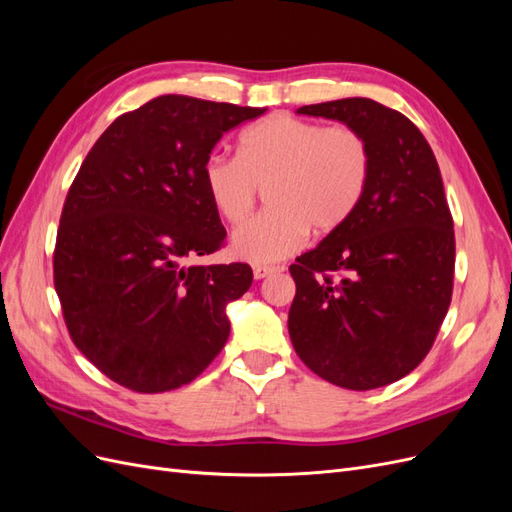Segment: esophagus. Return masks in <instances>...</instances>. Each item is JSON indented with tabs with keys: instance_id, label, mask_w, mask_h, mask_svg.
<instances>
[{
	"instance_id": "esophagus-1",
	"label": "esophagus",
	"mask_w": 512,
	"mask_h": 512,
	"mask_svg": "<svg viewBox=\"0 0 512 512\" xmlns=\"http://www.w3.org/2000/svg\"><path fill=\"white\" fill-rule=\"evenodd\" d=\"M277 271H282V269H280V267L256 265V267H254V277H256V280H265V277H269V275H273V273H277Z\"/></svg>"
}]
</instances>
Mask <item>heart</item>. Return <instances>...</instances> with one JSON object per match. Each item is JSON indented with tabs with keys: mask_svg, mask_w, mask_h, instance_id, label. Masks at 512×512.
Masks as SVG:
<instances>
[{
	"mask_svg": "<svg viewBox=\"0 0 512 512\" xmlns=\"http://www.w3.org/2000/svg\"><path fill=\"white\" fill-rule=\"evenodd\" d=\"M371 175V147L352 126L269 115L239 138V158L209 156L203 183L215 213L243 224L267 188V207L232 235V254L271 265L294 254L312 228H342L359 207Z\"/></svg>",
	"mask_w": 512,
	"mask_h": 512,
	"instance_id": "1",
	"label": "heart"
}]
</instances>
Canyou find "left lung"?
<instances>
[{
    "label": "left lung",
    "instance_id": "obj_1",
    "mask_svg": "<svg viewBox=\"0 0 512 512\" xmlns=\"http://www.w3.org/2000/svg\"><path fill=\"white\" fill-rule=\"evenodd\" d=\"M297 113L359 130L371 175L352 218L290 265V342L327 382L378 389L425 359L451 305L455 232L440 168L406 115L369 98Z\"/></svg>",
    "mask_w": 512,
    "mask_h": 512
}]
</instances>
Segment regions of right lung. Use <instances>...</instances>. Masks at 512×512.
Listing matches in <instances>:
<instances>
[{"label":"right lung","mask_w":512,"mask_h":512,"mask_svg":"<svg viewBox=\"0 0 512 512\" xmlns=\"http://www.w3.org/2000/svg\"><path fill=\"white\" fill-rule=\"evenodd\" d=\"M267 108L160 96L117 117L87 153L61 211L55 290L74 346L136 393L192 382L230 335L226 305L252 269L183 265L226 230L203 183L220 138Z\"/></svg>","instance_id":"right-lung-1"}]
</instances>
